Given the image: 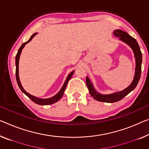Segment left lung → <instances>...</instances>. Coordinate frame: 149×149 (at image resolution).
Wrapping results in <instances>:
<instances>
[{
  "mask_svg": "<svg viewBox=\"0 0 149 149\" xmlns=\"http://www.w3.org/2000/svg\"><path fill=\"white\" fill-rule=\"evenodd\" d=\"M114 35L116 37H119L121 40L123 42L127 43L129 45L130 47L132 48V51L134 52V56H135L136 60V68H135V74L132 82L130 84L129 86L120 92H118L114 94H111V95H101L97 92L94 88L93 86L88 77H86V86L88 88L89 93L91 95L95 98V100L100 102H115L119 101L121 99H123L125 96H127L128 94L131 92L134 88L138 84L141 77V64H142V53L139 47V45L136 40L135 38L132 37L129 34L124 32L121 30H116L114 31Z\"/></svg>",
  "mask_w": 149,
  "mask_h": 149,
  "instance_id": "obj_1",
  "label": "left lung"
}]
</instances>
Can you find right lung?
I'll use <instances>...</instances> for the list:
<instances>
[{
	"instance_id": "obj_1",
	"label": "right lung",
	"mask_w": 149,
	"mask_h": 149,
	"mask_svg": "<svg viewBox=\"0 0 149 149\" xmlns=\"http://www.w3.org/2000/svg\"><path fill=\"white\" fill-rule=\"evenodd\" d=\"M36 35V33H35L33 35H32L31 36V38H30V39L28 41H27V42L23 43V44L21 45V47L19 48V51H18L17 55H16V79H17V81L18 85H19V88H20V90L22 91V92L24 93L25 95H26L27 97H28L31 100H33L34 102H35V103L38 104H40V105L51 104H53V103H54V102H56L58 101V100H60L61 98V97H63L64 92H65V88H66V87H67L68 82L70 80V78L72 77L73 73H74V71L71 72L69 74H68V76L67 77V79H66L65 83H64V85L63 86V87H62V88L61 89V91H59V92L57 93L55 96H54L53 97H51V98H46V99H42V98H38L37 97H34V96L30 95V94H29L28 93L26 92V91L24 90V88H22L21 84H20L19 78V57H20V53H21L22 49H23V47H24L25 45H26V43H28L29 42H30V41H31L32 39H33V38Z\"/></svg>"
}]
</instances>
